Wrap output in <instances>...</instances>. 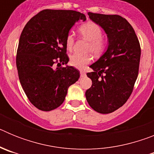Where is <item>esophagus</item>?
<instances>
[{
	"mask_svg": "<svg viewBox=\"0 0 154 154\" xmlns=\"http://www.w3.org/2000/svg\"><path fill=\"white\" fill-rule=\"evenodd\" d=\"M85 75L86 74H85V72L84 71H81V72H80V75H81V77H85Z\"/></svg>",
	"mask_w": 154,
	"mask_h": 154,
	"instance_id": "34e87169",
	"label": "esophagus"
}]
</instances>
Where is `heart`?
Instances as JSON below:
<instances>
[{
  "label": "heart",
  "mask_w": 154,
  "mask_h": 154,
  "mask_svg": "<svg viewBox=\"0 0 154 154\" xmlns=\"http://www.w3.org/2000/svg\"><path fill=\"white\" fill-rule=\"evenodd\" d=\"M79 33L82 38L89 42L88 51H90L96 56L102 55L106 49L107 40L102 36L103 31L101 28L94 22H87L82 24L79 28ZM75 38L72 34L69 33L65 38V45L67 49L71 51L74 45ZM92 60L91 55H81L74 54L71 55L69 59L70 65L76 69H83L85 65L90 63Z\"/></svg>",
  "instance_id": "heart-1"
}]
</instances>
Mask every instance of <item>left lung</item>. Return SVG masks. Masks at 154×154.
I'll return each mask as SVG.
<instances>
[{"instance_id":"1","label":"left lung","mask_w":154,"mask_h":154,"mask_svg":"<svg viewBox=\"0 0 154 154\" xmlns=\"http://www.w3.org/2000/svg\"><path fill=\"white\" fill-rule=\"evenodd\" d=\"M89 18L106 33V51L89 67L92 86L85 92L87 102L99 113H110L126 103L137 79L141 48L131 24L116 14L89 12Z\"/></svg>"}]
</instances>
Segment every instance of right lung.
<instances>
[{
    "label": "right lung",
    "instance_id": "right-lung-1",
    "mask_svg": "<svg viewBox=\"0 0 154 154\" xmlns=\"http://www.w3.org/2000/svg\"><path fill=\"white\" fill-rule=\"evenodd\" d=\"M85 16L71 10L46 9L26 24L19 39L16 65L20 82L31 104L42 111L60 106L68 89L78 81L79 71L67 64L65 38ZM57 68L54 69V65Z\"/></svg>",
    "mask_w": 154,
    "mask_h": 154
}]
</instances>
